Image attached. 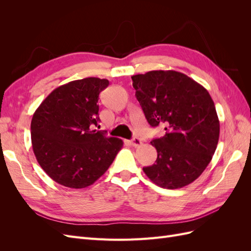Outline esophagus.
<instances>
[{
    "mask_svg": "<svg viewBox=\"0 0 251 251\" xmlns=\"http://www.w3.org/2000/svg\"><path fill=\"white\" fill-rule=\"evenodd\" d=\"M131 144L133 147H139V146H141L142 144V142H141V139L140 138H138V137H134L132 140H131Z\"/></svg>",
    "mask_w": 251,
    "mask_h": 251,
    "instance_id": "esophagus-1",
    "label": "esophagus"
}]
</instances>
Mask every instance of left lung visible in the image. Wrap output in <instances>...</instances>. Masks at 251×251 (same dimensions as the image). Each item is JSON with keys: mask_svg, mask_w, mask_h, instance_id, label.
I'll list each match as a JSON object with an SVG mask.
<instances>
[{"mask_svg": "<svg viewBox=\"0 0 251 251\" xmlns=\"http://www.w3.org/2000/svg\"><path fill=\"white\" fill-rule=\"evenodd\" d=\"M135 96L151 126H164L165 134L151 144L156 163L143 168L158 186L181 188L206 169L218 146L220 123L207 90L177 71L133 75Z\"/></svg>", "mask_w": 251, "mask_h": 251, "instance_id": "left-lung-1", "label": "left lung"}]
</instances>
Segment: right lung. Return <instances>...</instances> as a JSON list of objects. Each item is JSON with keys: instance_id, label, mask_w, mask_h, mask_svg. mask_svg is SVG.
<instances>
[{"instance_id": "add662e5", "label": "right lung", "mask_w": 251, "mask_h": 251, "mask_svg": "<svg viewBox=\"0 0 251 251\" xmlns=\"http://www.w3.org/2000/svg\"><path fill=\"white\" fill-rule=\"evenodd\" d=\"M108 79L87 77L53 90L33 114L31 142L37 162L58 184L92 185L124 146L119 138L92 130L100 121V93Z\"/></svg>"}]
</instances>
